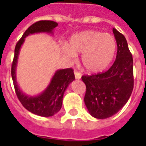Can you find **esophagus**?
<instances>
[{
	"mask_svg": "<svg viewBox=\"0 0 146 146\" xmlns=\"http://www.w3.org/2000/svg\"><path fill=\"white\" fill-rule=\"evenodd\" d=\"M74 75H75V78L76 80H80L81 78V75H80V73L79 72H77V71H74Z\"/></svg>",
	"mask_w": 146,
	"mask_h": 146,
	"instance_id": "obj_1",
	"label": "esophagus"
}]
</instances>
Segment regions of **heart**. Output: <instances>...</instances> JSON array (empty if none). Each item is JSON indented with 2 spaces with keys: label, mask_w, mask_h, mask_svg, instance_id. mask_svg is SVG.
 Wrapping results in <instances>:
<instances>
[{
  "label": "heart",
  "mask_w": 146,
  "mask_h": 146,
  "mask_svg": "<svg viewBox=\"0 0 146 146\" xmlns=\"http://www.w3.org/2000/svg\"><path fill=\"white\" fill-rule=\"evenodd\" d=\"M116 50L115 39L109 33L85 30L70 37L63 47L64 54L70 59L81 54L80 62L88 73L96 74L107 69L114 58Z\"/></svg>",
  "instance_id": "heart-1"
}]
</instances>
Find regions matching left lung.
Segmentation results:
<instances>
[{
    "label": "left lung",
    "instance_id": "1",
    "mask_svg": "<svg viewBox=\"0 0 146 146\" xmlns=\"http://www.w3.org/2000/svg\"><path fill=\"white\" fill-rule=\"evenodd\" d=\"M117 44L116 60L110 70L92 76H83L86 85L84 103L97 119L115 115L127 102L134 88L133 58L125 36L113 29Z\"/></svg>",
    "mask_w": 146,
    "mask_h": 146
}]
</instances>
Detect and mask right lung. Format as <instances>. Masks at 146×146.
<instances>
[{"label": "right lung", "mask_w": 146, "mask_h": 146, "mask_svg": "<svg viewBox=\"0 0 146 146\" xmlns=\"http://www.w3.org/2000/svg\"><path fill=\"white\" fill-rule=\"evenodd\" d=\"M57 26V23L49 20L39 21L30 26L16 44L15 48L14 59L11 65V77L19 100L28 111L37 116L44 117L54 116L61 110L64 93L70 83L75 80L73 70L71 68L58 70L54 73V76H52L48 87L40 94L36 95H28L21 90L18 84L16 68L19 51L26 37L30 34L38 33L52 34L53 30Z\"/></svg>", "instance_id": "add662e5"}]
</instances>
